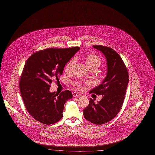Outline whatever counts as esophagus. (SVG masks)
Wrapping results in <instances>:
<instances>
[{
  "label": "esophagus",
  "mask_w": 155,
  "mask_h": 155,
  "mask_svg": "<svg viewBox=\"0 0 155 155\" xmlns=\"http://www.w3.org/2000/svg\"><path fill=\"white\" fill-rule=\"evenodd\" d=\"M73 96H74V97H80V96H81V94H79L78 92H73Z\"/></svg>",
  "instance_id": "34e87169"
}]
</instances>
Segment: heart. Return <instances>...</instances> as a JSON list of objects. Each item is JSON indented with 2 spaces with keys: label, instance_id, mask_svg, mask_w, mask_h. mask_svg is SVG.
<instances>
[{
  "label": "heart",
  "instance_id": "obj_1",
  "mask_svg": "<svg viewBox=\"0 0 155 155\" xmlns=\"http://www.w3.org/2000/svg\"><path fill=\"white\" fill-rule=\"evenodd\" d=\"M84 60H85L86 64L89 69L93 66L97 67L98 68L101 64V59L98 56L93 55V54L87 55L85 57ZM74 63V59H71L66 63V64L64 67L65 72H68L71 71V69L72 66L73 65ZM74 85L78 89H80L83 88V83L81 82L77 81L74 83Z\"/></svg>",
  "mask_w": 155,
  "mask_h": 155
}]
</instances>
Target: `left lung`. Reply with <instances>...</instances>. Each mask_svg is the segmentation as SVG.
Listing matches in <instances>:
<instances>
[{
	"mask_svg": "<svg viewBox=\"0 0 155 155\" xmlns=\"http://www.w3.org/2000/svg\"><path fill=\"white\" fill-rule=\"evenodd\" d=\"M105 56L107 73L102 83L89 93L103 95L97 104L92 98L83 110L84 118L90 122L101 125L114 119L124 104L128 84L127 69L120 55L113 48L103 45H93Z\"/></svg>",
	"mask_w": 155,
	"mask_h": 155,
	"instance_id": "left-lung-1",
	"label": "left lung"
}]
</instances>
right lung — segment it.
Here are the masks:
<instances>
[{"instance_id":"obj_1","label":"right lung","mask_w":155,"mask_h":155,"mask_svg":"<svg viewBox=\"0 0 155 155\" xmlns=\"http://www.w3.org/2000/svg\"><path fill=\"white\" fill-rule=\"evenodd\" d=\"M80 48H47L35 52L27 60L19 88L28 112L37 121L50 125L62 118L64 105L72 94L68 90L51 92L50 84L62 75L66 63Z\"/></svg>"}]
</instances>
